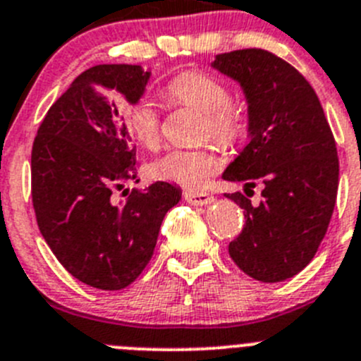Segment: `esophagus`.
<instances>
[{
	"label": "esophagus",
	"mask_w": 361,
	"mask_h": 361,
	"mask_svg": "<svg viewBox=\"0 0 361 361\" xmlns=\"http://www.w3.org/2000/svg\"><path fill=\"white\" fill-rule=\"evenodd\" d=\"M183 200L196 207H203V204H210L214 196H210L208 192H183Z\"/></svg>",
	"instance_id": "obj_1"
}]
</instances>
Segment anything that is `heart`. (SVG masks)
<instances>
[{
  "label": "heart",
  "mask_w": 361,
  "mask_h": 361,
  "mask_svg": "<svg viewBox=\"0 0 361 361\" xmlns=\"http://www.w3.org/2000/svg\"><path fill=\"white\" fill-rule=\"evenodd\" d=\"M161 96L171 106H188L203 114V137L221 146H235L247 130V117L240 104L231 101L224 82L203 73L183 71L165 83ZM124 126L146 149H154L161 140V116L149 97H140L124 106ZM222 165V157L214 147L204 149H171L147 167L149 176L187 188L203 187Z\"/></svg>",
  "instance_id": "obj_1"
}]
</instances>
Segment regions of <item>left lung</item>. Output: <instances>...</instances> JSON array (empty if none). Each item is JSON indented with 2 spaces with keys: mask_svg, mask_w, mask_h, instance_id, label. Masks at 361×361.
I'll use <instances>...</instances> for the list:
<instances>
[{
  "mask_svg": "<svg viewBox=\"0 0 361 361\" xmlns=\"http://www.w3.org/2000/svg\"><path fill=\"white\" fill-rule=\"evenodd\" d=\"M214 67L240 83L249 104L251 140L222 178L244 183L247 196L262 187L258 204L226 194L245 217L228 251L251 278L283 281L312 262L328 231L338 190L335 137L308 80L274 53H221Z\"/></svg>",
  "mask_w": 361,
  "mask_h": 361,
  "instance_id": "obj_1",
  "label": "left lung"
}]
</instances>
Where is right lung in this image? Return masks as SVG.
I'll list each match as a JSON object with an SVG mask.
<instances>
[{"label":"right lung","mask_w":361,"mask_h":361,"mask_svg":"<svg viewBox=\"0 0 361 361\" xmlns=\"http://www.w3.org/2000/svg\"><path fill=\"white\" fill-rule=\"evenodd\" d=\"M149 71L101 63L83 71L51 104L32 147V203L37 224L69 274L99 290H121L153 257L165 214L181 190L157 181L131 190L123 204L112 192L137 180V149L116 106L146 89Z\"/></svg>","instance_id":"obj_1"}]
</instances>
